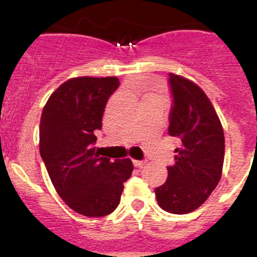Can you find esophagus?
<instances>
[{"label": "esophagus", "instance_id": "34e87169", "mask_svg": "<svg viewBox=\"0 0 257 257\" xmlns=\"http://www.w3.org/2000/svg\"><path fill=\"white\" fill-rule=\"evenodd\" d=\"M145 163H147V161H134V166H135V167H139V169H142Z\"/></svg>", "mask_w": 257, "mask_h": 257}]
</instances>
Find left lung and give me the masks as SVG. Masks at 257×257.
Wrapping results in <instances>:
<instances>
[{
	"instance_id": "8db88e82",
	"label": "left lung",
	"mask_w": 257,
	"mask_h": 257,
	"mask_svg": "<svg viewBox=\"0 0 257 257\" xmlns=\"http://www.w3.org/2000/svg\"><path fill=\"white\" fill-rule=\"evenodd\" d=\"M172 105L169 135L178 139L175 163L156 188L157 202L171 213H189L208 198L221 178L225 139L212 104L189 79L169 74Z\"/></svg>"
}]
</instances>
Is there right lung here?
<instances>
[{
  "mask_svg": "<svg viewBox=\"0 0 257 257\" xmlns=\"http://www.w3.org/2000/svg\"><path fill=\"white\" fill-rule=\"evenodd\" d=\"M119 86L117 77H78L64 82L47 100L40 123V153L63 201L88 217L112 213L134 166L95 152L106 101Z\"/></svg>",
  "mask_w": 257,
  "mask_h": 257,
  "instance_id": "add662e5",
  "label": "right lung"
}]
</instances>
